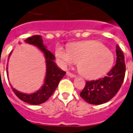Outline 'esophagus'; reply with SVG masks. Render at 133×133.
Instances as JSON below:
<instances>
[{"mask_svg": "<svg viewBox=\"0 0 133 133\" xmlns=\"http://www.w3.org/2000/svg\"><path fill=\"white\" fill-rule=\"evenodd\" d=\"M66 75H67V77H71V78H74V77H75V75H74V74H73L72 73H71V72H69V71L66 72Z\"/></svg>", "mask_w": 133, "mask_h": 133, "instance_id": "esophagus-1", "label": "esophagus"}]
</instances>
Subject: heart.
<instances>
[{
    "mask_svg": "<svg viewBox=\"0 0 133 133\" xmlns=\"http://www.w3.org/2000/svg\"><path fill=\"white\" fill-rule=\"evenodd\" d=\"M55 55L64 67L78 62V70L87 79L103 76L112 69L115 62L112 52L102 43L94 40L71 44L69 49L58 46Z\"/></svg>",
    "mask_w": 133,
    "mask_h": 133,
    "instance_id": "obj_1",
    "label": "heart"
}]
</instances>
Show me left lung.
Listing matches in <instances>:
<instances>
[{
  "label": "left lung",
  "instance_id": "left-lung-1",
  "mask_svg": "<svg viewBox=\"0 0 133 133\" xmlns=\"http://www.w3.org/2000/svg\"><path fill=\"white\" fill-rule=\"evenodd\" d=\"M116 64L106 77L97 80L87 81L81 97L92 104H101L113 97L122 86L125 74L124 55L118 45L116 46Z\"/></svg>",
  "mask_w": 133,
  "mask_h": 133
}]
</instances>
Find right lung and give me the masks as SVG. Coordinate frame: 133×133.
<instances>
[{
	"mask_svg": "<svg viewBox=\"0 0 133 133\" xmlns=\"http://www.w3.org/2000/svg\"><path fill=\"white\" fill-rule=\"evenodd\" d=\"M24 41L27 44L36 46L44 54V58L46 59V76L44 79V84L38 91L31 94L21 92L14 89L11 84V86L14 93L21 100L30 104L38 105L44 103L47 99H49V98L55 91L56 87H58L60 80L66 74V72L62 70L54 62L55 56L47 49L46 46L44 44L43 39L40 35H34L26 39ZM11 53L12 51L9 54L8 59L11 56ZM6 70L8 76V66L6 67Z\"/></svg>",
	"mask_w": 133,
	"mask_h": 133,
	"instance_id": "right-lung-1",
	"label": "right lung"
}]
</instances>
